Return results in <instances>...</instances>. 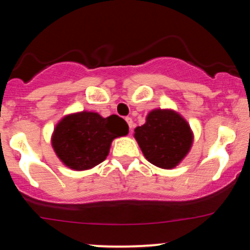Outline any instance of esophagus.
I'll return each mask as SVG.
<instances>
[{
	"mask_svg": "<svg viewBox=\"0 0 250 250\" xmlns=\"http://www.w3.org/2000/svg\"><path fill=\"white\" fill-rule=\"evenodd\" d=\"M125 121H127V123H128V125H129V129H133V127H134V122H133V119H131V117H125Z\"/></svg>",
	"mask_w": 250,
	"mask_h": 250,
	"instance_id": "1",
	"label": "esophagus"
}]
</instances>
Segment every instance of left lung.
I'll return each mask as SVG.
<instances>
[{
    "mask_svg": "<svg viewBox=\"0 0 250 250\" xmlns=\"http://www.w3.org/2000/svg\"><path fill=\"white\" fill-rule=\"evenodd\" d=\"M134 136L146 159L163 169L176 167L193 143L187 121L173 110L162 109L150 111L147 122L135 129Z\"/></svg>",
    "mask_w": 250,
    "mask_h": 250,
    "instance_id": "1",
    "label": "left lung"
}]
</instances>
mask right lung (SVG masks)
Returning a JSON list of instances; mask_svg holds the SVG:
<instances>
[{
  "label": "right lung",
  "mask_w": 250,
  "mask_h": 250,
  "mask_svg": "<svg viewBox=\"0 0 250 250\" xmlns=\"http://www.w3.org/2000/svg\"><path fill=\"white\" fill-rule=\"evenodd\" d=\"M129 131L122 117L100 116L81 111L68 115L57 123L54 130L53 148L67 167L85 170L100 165L107 157L111 141Z\"/></svg>",
  "instance_id": "1"
}]
</instances>
